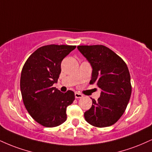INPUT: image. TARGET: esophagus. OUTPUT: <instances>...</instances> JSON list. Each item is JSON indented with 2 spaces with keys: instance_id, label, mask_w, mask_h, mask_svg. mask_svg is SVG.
I'll return each instance as SVG.
<instances>
[{
  "instance_id": "obj_1",
  "label": "esophagus",
  "mask_w": 152,
  "mask_h": 152,
  "mask_svg": "<svg viewBox=\"0 0 152 152\" xmlns=\"http://www.w3.org/2000/svg\"><path fill=\"white\" fill-rule=\"evenodd\" d=\"M83 96L81 94H79V93H78V92L75 93V98H83Z\"/></svg>"
}]
</instances>
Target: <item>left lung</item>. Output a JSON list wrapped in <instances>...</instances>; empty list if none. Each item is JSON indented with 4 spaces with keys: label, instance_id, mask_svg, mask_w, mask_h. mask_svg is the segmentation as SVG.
<instances>
[{
    "label": "left lung",
    "instance_id": "1",
    "mask_svg": "<svg viewBox=\"0 0 152 152\" xmlns=\"http://www.w3.org/2000/svg\"><path fill=\"white\" fill-rule=\"evenodd\" d=\"M77 48L93 68L90 84L101 89L98 100L84 113L87 122L96 127L114 125L125 113L132 93L130 74L126 63L103 45H81Z\"/></svg>",
    "mask_w": 152,
    "mask_h": 152
}]
</instances>
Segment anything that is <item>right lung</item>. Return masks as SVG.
I'll return each mask as SVG.
<instances>
[{"label":"right lung","mask_w":152,"mask_h":152,"mask_svg":"<svg viewBox=\"0 0 152 152\" xmlns=\"http://www.w3.org/2000/svg\"><path fill=\"white\" fill-rule=\"evenodd\" d=\"M76 46L50 45L39 47L29 56L22 69L20 91L30 116L46 127L66 120V107L74 102V93H61L53 87L61 73V64Z\"/></svg>","instance_id":"1"}]
</instances>
